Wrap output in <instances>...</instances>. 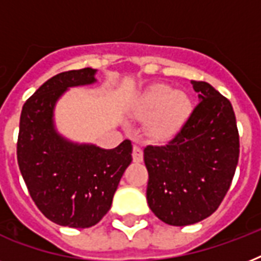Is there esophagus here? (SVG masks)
<instances>
[{"instance_id": "obj_1", "label": "esophagus", "mask_w": 261, "mask_h": 261, "mask_svg": "<svg viewBox=\"0 0 261 261\" xmlns=\"http://www.w3.org/2000/svg\"><path fill=\"white\" fill-rule=\"evenodd\" d=\"M133 160H134V163H142L143 160L142 149L139 146H137V145H135L134 149H133Z\"/></svg>"}]
</instances>
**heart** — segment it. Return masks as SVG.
I'll list each match as a JSON object with an SVG mask.
<instances>
[{"label": "heart", "mask_w": 261, "mask_h": 261, "mask_svg": "<svg viewBox=\"0 0 261 261\" xmlns=\"http://www.w3.org/2000/svg\"><path fill=\"white\" fill-rule=\"evenodd\" d=\"M134 114L138 118H149V134L154 139L165 141L188 120L192 114V101L181 90H174L167 84H155L138 98Z\"/></svg>", "instance_id": "1"}]
</instances>
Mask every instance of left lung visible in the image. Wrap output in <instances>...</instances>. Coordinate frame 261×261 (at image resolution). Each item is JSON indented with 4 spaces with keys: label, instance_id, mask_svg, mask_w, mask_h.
Segmentation results:
<instances>
[{
    "label": "left lung",
    "instance_id": "obj_1",
    "mask_svg": "<svg viewBox=\"0 0 261 261\" xmlns=\"http://www.w3.org/2000/svg\"><path fill=\"white\" fill-rule=\"evenodd\" d=\"M191 84L200 102L186 124L165 146L143 150L147 204L172 226L210 217L225 198L239 164V130L230 101L210 84Z\"/></svg>",
    "mask_w": 261,
    "mask_h": 261
}]
</instances>
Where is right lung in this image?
Instances as JSON below:
<instances>
[{
    "instance_id": "right-lung-1",
    "label": "right lung",
    "mask_w": 261,
    "mask_h": 261,
    "mask_svg": "<svg viewBox=\"0 0 261 261\" xmlns=\"http://www.w3.org/2000/svg\"><path fill=\"white\" fill-rule=\"evenodd\" d=\"M96 69L59 73L22 106L17 163L30 195L44 217L61 226L90 227L108 213L133 161L128 139L115 149L77 143L55 127V106L69 88L94 84Z\"/></svg>"
}]
</instances>
